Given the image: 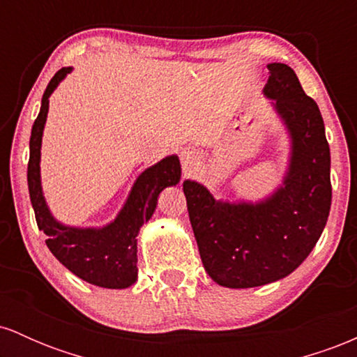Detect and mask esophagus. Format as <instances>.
<instances>
[{
	"label": "esophagus",
	"mask_w": 357,
	"mask_h": 357,
	"mask_svg": "<svg viewBox=\"0 0 357 357\" xmlns=\"http://www.w3.org/2000/svg\"><path fill=\"white\" fill-rule=\"evenodd\" d=\"M181 162L184 166H190L192 162V151L190 149H184L181 153Z\"/></svg>",
	"instance_id": "obj_1"
}]
</instances>
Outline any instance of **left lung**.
<instances>
[{
  "label": "left lung",
  "instance_id": "obj_1",
  "mask_svg": "<svg viewBox=\"0 0 357 357\" xmlns=\"http://www.w3.org/2000/svg\"><path fill=\"white\" fill-rule=\"evenodd\" d=\"M267 67L264 93L292 141L284 184L264 202L228 203L213 198L203 184L183 183L203 267L230 289L260 287L292 273L321 238L333 199L321 110L289 65Z\"/></svg>",
  "mask_w": 357,
  "mask_h": 357
}]
</instances>
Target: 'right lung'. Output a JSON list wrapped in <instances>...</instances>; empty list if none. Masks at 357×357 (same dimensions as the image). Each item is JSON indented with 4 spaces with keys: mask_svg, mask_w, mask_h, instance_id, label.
I'll return each instance as SVG.
<instances>
[{
    "mask_svg": "<svg viewBox=\"0 0 357 357\" xmlns=\"http://www.w3.org/2000/svg\"><path fill=\"white\" fill-rule=\"evenodd\" d=\"M70 72L72 67H63L53 75L45 90L40 114L31 129L28 190L36 225L47 235V247L56 260L82 280L104 289H127L137 280V233L153 216L159 192L179 183L181 165L178 155H167L158 165L147 167L134 183L132 191L117 218L107 227L73 228L59 223L52 216L43 198L40 181V149L48 114V97Z\"/></svg>",
    "mask_w": 357,
    "mask_h": 357,
    "instance_id": "1",
    "label": "right lung"
}]
</instances>
